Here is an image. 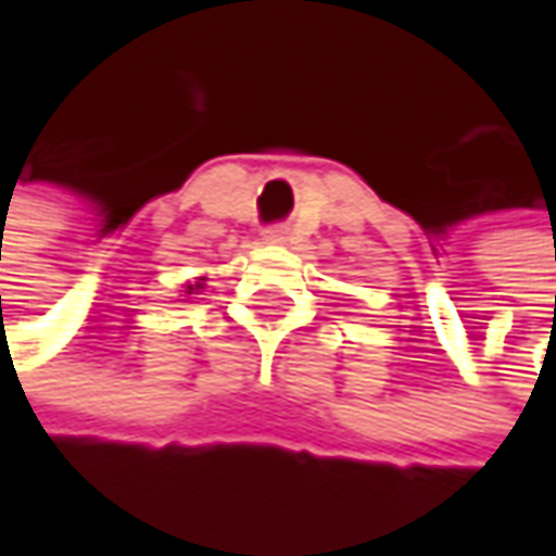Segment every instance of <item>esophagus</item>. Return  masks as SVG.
I'll return each mask as SVG.
<instances>
[{"label": "esophagus", "mask_w": 556, "mask_h": 556, "mask_svg": "<svg viewBox=\"0 0 556 556\" xmlns=\"http://www.w3.org/2000/svg\"><path fill=\"white\" fill-rule=\"evenodd\" d=\"M286 236H289V232H286L282 226H270V229H264V242H267V245H282V242H286Z\"/></svg>", "instance_id": "1"}]
</instances>
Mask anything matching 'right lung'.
Instances as JSON below:
<instances>
[{
  "instance_id": "add662e5",
  "label": "right lung",
  "mask_w": 556,
  "mask_h": 556,
  "mask_svg": "<svg viewBox=\"0 0 556 556\" xmlns=\"http://www.w3.org/2000/svg\"><path fill=\"white\" fill-rule=\"evenodd\" d=\"M204 279V277H201ZM198 289H204V282H194V286H185V295H194Z\"/></svg>"
}]
</instances>
